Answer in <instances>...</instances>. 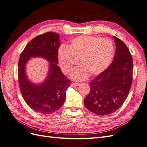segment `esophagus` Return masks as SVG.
<instances>
[{"label":"esophagus","mask_w":147,"mask_h":147,"mask_svg":"<svg viewBox=\"0 0 147 147\" xmlns=\"http://www.w3.org/2000/svg\"><path fill=\"white\" fill-rule=\"evenodd\" d=\"M79 83H71V86H73V87H76V86H78L79 85Z\"/></svg>","instance_id":"34e87169"}]
</instances>
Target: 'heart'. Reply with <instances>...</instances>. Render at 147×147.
Masks as SVG:
<instances>
[{"label":"heart","instance_id":"heart-1","mask_svg":"<svg viewBox=\"0 0 147 147\" xmlns=\"http://www.w3.org/2000/svg\"><path fill=\"white\" fill-rule=\"evenodd\" d=\"M115 49L112 41L99 37L82 35L74 38L67 47H61L57 58L63 72L67 74L78 63L81 65L71 74V78L82 80L102 73L112 63Z\"/></svg>","mask_w":147,"mask_h":147}]
</instances>
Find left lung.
Wrapping results in <instances>:
<instances>
[{"mask_svg": "<svg viewBox=\"0 0 147 147\" xmlns=\"http://www.w3.org/2000/svg\"><path fill=\"white\" fill-rule=\"evenodd\" d=\"M116 50L112 64L90 82V92L84 100L92 113L107 115L117 111L126 99L132 82L133 61L128 48L113 36Z\"/></svg>", "mask_w": 147, "mask_h": 147, "instance_id": "obj_1", "label": "left lung"}]
</instances>
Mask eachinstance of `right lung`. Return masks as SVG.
I'll return each mask as SVG.
<instances>
[{"mask_svg": "<svg viewBox=\"0 0 147 147\" xmlns=\"http://www.w3.org/2000/svg\"><path fill=\"white\" fill-rule=\"evenodd\" d=\"M59 35L53 32L33 38L22 52L18 62V80L22 96L29 107L41 114H50L64 103L70 81L57 65ZM32 57H42L49 61L47 77L40 84L30 81L26 74V64Z\"/></svg>", "mask_w": 147, "mask_h": 147, "instance_id": "right-lung-1", "label": "right lung"}]
</instances>
